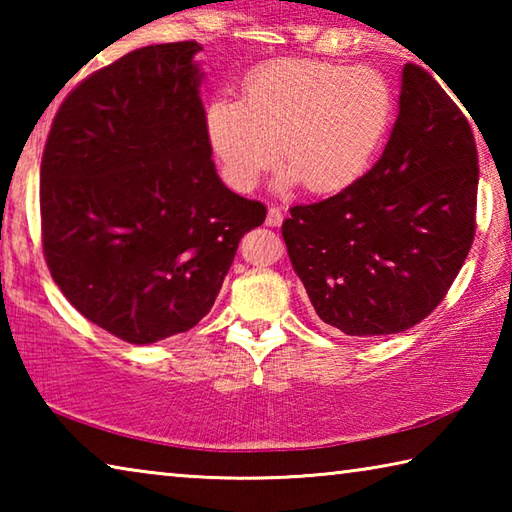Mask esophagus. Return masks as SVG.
<instances>
[{"instance_id": "34e87169", "label": "esophagus", "mask_w": 512, "mask_h": 512, "mask_svg": "<svg viewBox=\"0 0 512 512\" xmlns=\"http://www.w3.org/2000/svg\"><path fill=\"white\" fill-rule=\"evenodd\" d=\"M282 221H284V214H282L280 207H275V205L268 207V214H266V225H271V228H280Z\"/></svg>"}]
</instances>
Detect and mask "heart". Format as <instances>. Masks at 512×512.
<instances>
[{"instance_id": "b5f03b06", "label": "heart", "mask_w": 512, "mask_h": 512, "mask_svg": "<svg viewBox=\"0 0 512 512\" xmlns=\"http://www.w3.org/2000/svg\"><path fill=\"white\" fill-rule=\"evenodd\" d=\"M393 110V90L377 69L277 60L250 74L244 103H214L207 133L237 189L257 187L282 146L289 183L300 180L311 194H336L370 169Z\"/></svg>"}]
</instances>
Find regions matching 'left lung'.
<instances>
[{"label":"left lung","instance_id":"8db88e82","mask_svg":"<svg viewBox=\"0 0 512 512\" xmlns=\"http://www.w3.org/2000/svg\"><path fill=\"white\" fill-rule=\"evenodd\" d=\"M476 187L465 115L429 72L406 63L400 112L375 167L336 196L293 205L282 223L318 318L361 339L427 318L472 248Z\"/></svg>","mask_w":512,"mask_h":512}]
</instances>
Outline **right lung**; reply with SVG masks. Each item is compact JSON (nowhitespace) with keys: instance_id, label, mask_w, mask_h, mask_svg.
<instances>
[{"instance_id":"add662e5","label":"right lung","mask_w":512,"mask_h":512,"mask_svg":"<svg viewBox=\"0 0 512 512\" xmlns=\"http://www.w3.org/2000/svg\"><path fill=\"white\" fill-rule=\"evenodd\" d=\"M194 40L135 49L67 94L40 167L42 253L63 296L149 345L212 309L266 207L221 183Z\"/></svg>"}]
</instances>
